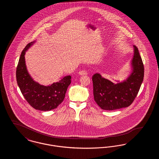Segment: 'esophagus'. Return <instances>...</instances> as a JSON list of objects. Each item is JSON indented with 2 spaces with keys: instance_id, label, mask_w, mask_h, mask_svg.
I'll list each match as a JSON object with an SVG mask.
<instances>
[{
  "instance_id": "34e87169",
  "label": "esophagus",
  "mask_w": 159,
  "mask_h": 159,
  "mask_svg": "<svg viewBox=\"0 0 159 159\" xmlns=\"http://www.w3.org/2000/svg\"><path fill=\"white\" fill-rule=\"evenodd\" d=\"M79 75L80 76H85V75H88V73H87V71H86L84 70H82V71H80L79 72Z\"/></svg>"
}]
</instances>
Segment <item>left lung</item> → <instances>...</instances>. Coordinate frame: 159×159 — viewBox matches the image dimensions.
Segmentation results:
<instances>
[{
	"label": "left lung",
	"mask_w": 159,
	"mask_h": 159,
	"mask_svg": "<svg viewBox=\"0 0 159 159\" xmlns=\"http://www.w3.org/2000/svg\"><path fill=\"white\" fill-rule=\"evenodd\" d=\"M134 49L130 62L132 72L126 80L116 84L99 73L92 76L94 100L102 110L128 107L136 98L143 81L144 68L136 46H134Z\"/></svg>",
	"instance_id": "8db88e82"
}]
</instances>
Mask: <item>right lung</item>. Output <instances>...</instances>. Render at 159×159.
Segmentation results:
<instances>
[{
	"instance_id": "obj_1",
	"label": "right lung",
	"mask_w": 159,
	"mask_h": 159,
	"mask_svg": "<svg viewBox=\"0 0 159 159\" xmlns=\"http://www.w3.org/2000/svg\"><path fill=\"white\" fill-rule=\"evenodd\" d=\"M35 43L27 44L23 49L16 71L17 84L24 97L33 108L40 111H50L56 108L63 101L71 77L67 76L58 82L44 86L35 82L29 73L25 61V52Z\"/></svg>"
}]
</instances>
